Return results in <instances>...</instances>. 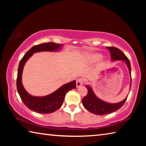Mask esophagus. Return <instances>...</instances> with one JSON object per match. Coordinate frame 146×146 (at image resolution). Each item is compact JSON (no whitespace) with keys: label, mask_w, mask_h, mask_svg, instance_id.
Wrapping results in <instances>:
<instances>
[{"label":"esophagus","mask_w":146,"mask_h":146,"mask_svg":"<svg viewBox=\"0 0 146 146\" xmlns=\"http://www.w3.org/2000/svg\"><path fill=\"white\" fill-rule=\"evenodd\" d=\"M83 79L82 78H79L77 79L76 81V88H79L80 87V86H82L83 85Z\"/></svg>","instance_id":"34e87169"}]
</instances>
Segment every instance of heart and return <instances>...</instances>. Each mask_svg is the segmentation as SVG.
<instances>
[{
  "label": "heart",
  "mask_w": 146,
  "mask_h": 146,
  "mask_svg": "<svg viewBox=\"0 0 146 146\" xmlns=\"http://www.w3.org/2000/svg\"><path fill=\"white\" fill-rule=\"evenodd\" d=\"M101 57V55L98 53H92L86 56V60L88 64H93L98 60H99Z\"/></svg>",
  "instance_id": "heart-1"
}]
</instances>
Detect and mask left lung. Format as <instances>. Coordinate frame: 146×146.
<instances>
[{"instance_id": "obj_1", "label": "left lung", "mask_w": 146, "mask_h": 146, "mask_svg": "<svg viewBox=\"0 0 146 146\" xmlns=\"http://www.w3.org/2000/svg\"><path fill=\"white\" fill-rule=\"evenodd\" d=\"M107 49L110 51L111 54V58L112 61L121 60L126 64L127 67L129 70V75H130V85H129V91L131 90V64L129 59L127 58L125 54L119 49L115 47H107ZM86 88H87L88 91L87 95L83 98L82 104L83 106L86 110L89 111L97 115H107L108 113H111L115 112L116 111L122 107L126 101L127 96L124 99L121 101V102L117 103H110L107 102L104 100L98 98L95 93H94L92 88L90 85H86Z\"/></svg>"}]
</instances>
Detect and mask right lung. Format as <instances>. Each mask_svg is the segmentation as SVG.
I'll return each instance as SVG.
<instances>
[{"label":"right lung","instance_id":"right-lung-1","mask_svg":"<svg viewBox=\"0 0 146 146\" xmlns=\"http://www.w3.org/2000/svg\"><path fill=\"white\" fill-rule=\"evenodd\" d=\"M63 46L64 44H62L53 42L43 43L34 46L24 55L20 62L17 78V91L26 107L35 112L42 114H49L55 111L62 105L66 93L69 91L76 88V81L73 80L60 86L58 90L48 95L36 97L28 93L22 82V76L24 65L34 53L42 51L56 52L60 51Z\"/></svg>","mask_w":146,"mask_h":146}]
</instances>
